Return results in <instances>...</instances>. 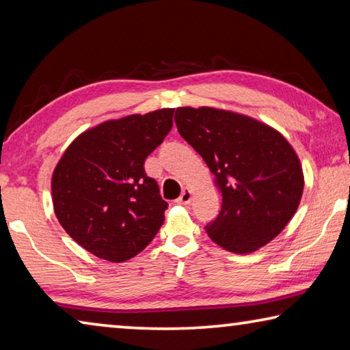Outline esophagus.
<instances>
[{
  "mask_svg": "<svg viewBox=\"0 0 350 350\" xmlns=\"http://www.w3.org/2000/svg\"><path fill=\"white\" fill-rule=\"evenodd\" d=\"M191 198H193L191 189L187 188V189H183V193L180 194V198L177 199L176 202H177V204H180V205H188L189 202H191Z\"/></svg>",
  "mask_w": 350,
  "mask_h": 350,
  "instance_id": "34e87169",
  "label": "esophagus"
}]
</instances>
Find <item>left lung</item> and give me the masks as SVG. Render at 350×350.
I'll list each match as a JSON object with an SVG mask.
<instances>
[{"label":"left lung","instance_id":"8db88e82","mask_svg":"<svg viewBox=\"0 0 350 350\" xmlns=\"http://www.w3.org/2000/svg\"><path fill=\"white\" fill-rule=\"evenodd\" d=\"M177 129L206 163L222 196L205 227L213 242L245 254L269 244L298 210L304 173L293 146L275 128L234 111L180 106Z\"/></svg>","mask_w":350,"mask_h":350}]
</instances>
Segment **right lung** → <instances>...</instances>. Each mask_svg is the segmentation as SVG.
Returning <instances> with one entry per match:
<instances>
[{
  "label": "right lung",
  "mask_w": 350,
  "mask_h": 350,
  "mask_svg": "<svg viewBox=\"0 0 350 350\" xmlns=\"http://www.w3.org/2000/svg\"><path fill=\"white\" fill-rule=\"evenodd\" d=\"M174 108L106 120L72 140L52 173L54 211L70 238L97 258L125 262L150 244L168 204L145 159L173 126Z\"/></svg>",
  "instance_id": "1"
}]
</instances>
